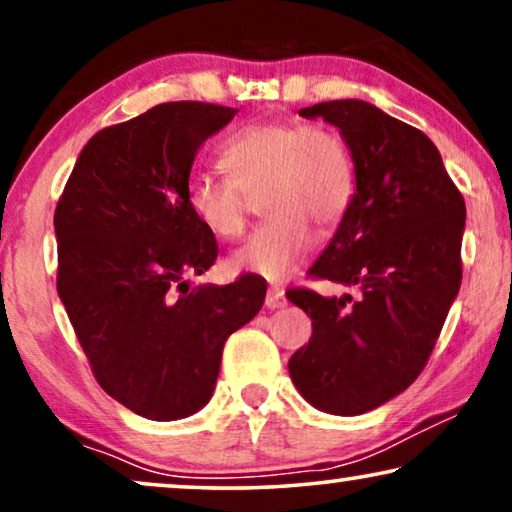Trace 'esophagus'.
I'll list each match as a JSON object with an SVG mask.
<instances>
[{
    "label": "esophagus",
    "instance_id": "esophagus-1",
    "mask_svg": "<svg viewBox=\"0 0 512 512\" xmlns=\"http://www.w3.org/2000/svg\"><path fill=\"white\" fill-rule=\"evenodd\" d=\"M284 305H286L284 291L279 289V286H270L268 296H265V307H268V310H279V307H284Z\"/></svg>",
    "mask_w": 512,
    "mask_h": 512
}]
</instances>
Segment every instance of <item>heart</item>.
Wrapping results in <instances>:
<instances>
[{"instance_id":"b5f03b06","label":"heart","mask_w":512,"mask_h":512,"mask_svg":"<svg viewBox=\"0 0 512 512\" xmlns=\"http://www.w3.org/2000/svg\"><path fill=\"white\" fill-rule=\"evenodd\" d=\"M228 174L193 172L186 186L191 212L209 233L235 240L247 223V195L261 193V223L230 265L282 282L303 263L312 230L338 228L354 195V160L347 144L321 125L268 121L249 125L223 146Z\"/></svg>"}]
</instances>
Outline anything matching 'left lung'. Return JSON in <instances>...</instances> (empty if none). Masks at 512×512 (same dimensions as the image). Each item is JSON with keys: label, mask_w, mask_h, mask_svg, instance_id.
Masks as SVG:
<instances>
[{"label": "left lung", "mask_w": 512, "mask_h": 512, "mask_svg": "<svg viewBox=\"0 0 512 512\" xmlns=\"http://www.w3.org/2000/svg\"><path fill=\"white\" fill-rule=\"evenodd\" d=\"M340 130L356 191L310 275L361 298L291 289L312 338L289 359L300 396L331 415H363L417 380L461 286L466 205L436 144L363 100L298 111Z\"/></svg>", "instance_id": "8db88e82"}]
</instances>
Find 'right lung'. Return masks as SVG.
<instances>
[{
  "label": "right lung",
  "mask_w": 512,
  "mask_h": 512,
  "mask_svg": "<svg viewBox=\"0 0 512 512\" xmlns=\"http://www.w3.org/2000/svg\"><path fill=\"white\" fill-rule=\"evenodd\" d=\"M237 109L167 102L97 132L55 209L58 296L100 387L153 422L214 394L228 335L263 307L254 277L191 286L216 261L186 200L195 153Z\"/></svg>",
  "instance_id": "add662e5"
}]
</instances>
